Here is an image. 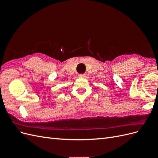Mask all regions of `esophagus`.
Instances as JSON below:
<instances>
[{
    "mask_svg": "<svg viewBox=\"0 0 158 158\" xmlns=\"http://www.w3.org/2000/svg\"><path fill=\"white\" fill-rule=\"evenodd\" d=\"M79 77L80 78H84L85 77V74H79Z\"/></svg>",
    "mask_w": 158,
    "mask_h": 158,
    "instance_id": "esophagus-1",
    "label": "esophagus"
}]
</instances>
